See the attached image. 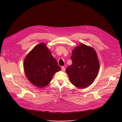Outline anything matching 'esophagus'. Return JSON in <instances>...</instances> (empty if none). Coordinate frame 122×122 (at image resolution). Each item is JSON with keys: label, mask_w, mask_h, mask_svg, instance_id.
I'll use <instances>...</instances> for the list:
<instances>
[{"label": "esophagus", "mask_w": 122, "mask_h": 122, "mask_svg": "<svg viewBox=\"0 0 122 122\" xmlns=\"http://www.w3.org/2000/svg\"><path fill=\"white\" fill-rule=\"evenodd\" d=\"M61 70H62V71H64L65 70V68L64 66L61 67Z\"/></svg>", "instance_id": "obj_1"}]
</instances>
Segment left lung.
Instances as JSON below:
<instances>
[{
	"mask_svg": "<svg viewBox=\"0 0 122 122\" xmlns=\"http://www.w3.org/2000/svg\"><path fill=\"white\" fill-rule=\"evenodd\" d=\"M72 64L66 70L71 83L78 88H85L95 80L99 70V61L95 51L83 44L72 51Z\"/></svg>",
	"mask_w": 122,
	"mask_h": 122,
	"instance_id": "1",
	"label": "left lung"
}]
</instances>
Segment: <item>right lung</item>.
Here are the masks:
<instances>
[{
  "label": "right lung",
  "instance_id": "right-lung-1",
  "mask_svg": "<svg viewBox=\"0 0 122 122\" xmlns=\"http://www.w3.org/2000/svg\"><path fill=\"white\" fill-rule=\"evenodd\" d=\"M24 70L29 80L33 85L41 88L49 84L53 75L61 68L46 45L41 43L26 56Z\"/></svg>",
  "mask_w": 122,
  "mask_h": 122
}]
</instances>
